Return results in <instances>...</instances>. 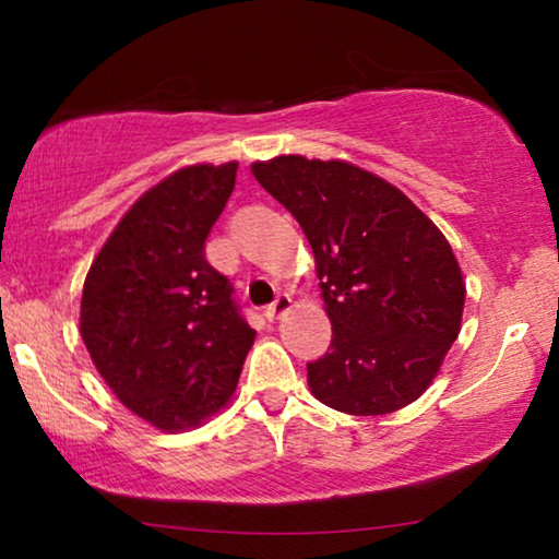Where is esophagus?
<instances>
[{"mask_svg":"<svg viewBox=\"0 0 559 559\" xmlns=\"http://www.w3.org/2000/svg\"><path fill=\"white\" fill-rule=\"evenodd\" d=\"M289 305H293V300H289V295H277V300H274L270 308L264 310V316L270 318V320H277V318H282V316H287V310H289Z\"/></svg>","mask_w":559,"mask_h":559,"instance_id":"1","label":"esophagus"}]
</instances>
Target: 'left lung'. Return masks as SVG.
<instances>
[{"label": "left lung", "mask_w": 559, "mask_h": 559, "mask_svg": "<svg viewBox=\"0 0 559 559\" xmlns=\"http://www.w3.org/2000/svg\"><path fill=\"white\" fill-rule=\"evenodd\" d=\"M251 173L308 236L333 338L308 364L318 402L389 415L425 394L461 333L465 282L438 226L346 159L280 155Z\"/></svg>", "instance_id": "left-lung-1"}]
</instances>
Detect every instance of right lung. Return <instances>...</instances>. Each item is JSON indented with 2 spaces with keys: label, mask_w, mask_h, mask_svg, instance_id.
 <instances>
[{
  "label": "right lung",
  "mask_w": 559,
  "mask_h": 559,
  "mask_svg": "<svg viewBox=\"0 0 559 559\" xmlns=\"http://www.w3.org/2000/svg\"><path fill=\"white\" fill-rule=\"evenodd\" d=\"M239 163L188 165L134 201L83 282L81 338L129 412L182 432L224 409L251 331L231 285L205 262V236Z\"/></svg>",
  "instance_id": "right-lung-1"
}]
</instances>
